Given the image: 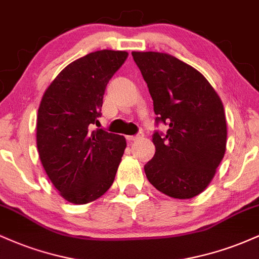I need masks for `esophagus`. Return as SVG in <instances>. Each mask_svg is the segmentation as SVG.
Segmentation results:
<instances>
[{
    "mask_svg": "<svg viewBox=\"0 0 259 259\" xmlns=\"http://www.w3.org/2000/svg\"><path fill=\"white\" fill-rule=\"evenodd\" d=\"M142 136H144V134H142V133H139V134H136V135H129V136H126V139L129 140V141H134V140L141 139Z\"/></svg>",
    "mask_w": 259,
    "mask_h": 259,
    "instance_id": "34e87169",
    "label": "esophagus"
}]
</instances>
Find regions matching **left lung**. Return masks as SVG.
<instances>
[{"mask_svg": "<svg viewBox=\"0 0 259 259\" xmlns=\"http://www.w3.org/2000/svg\"><path fill=\"white\" fill-rule=\"evenodd\" d=\"M153 100V158L145 164L148 181L164 195L186 200L201 194L221 164L227 120L218 94L202 74L159 52H133Z\"/></svg>", "mask_w": 259, "mask_h": 259, "instance_id": "1", "label": "left lung"}]
</instances>
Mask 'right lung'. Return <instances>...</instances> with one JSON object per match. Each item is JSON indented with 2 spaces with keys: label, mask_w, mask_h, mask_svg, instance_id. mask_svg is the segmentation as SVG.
<instances>
[{
  "label": "right lung",
  "mask_w": 259,
  "mask_h": 259,
  "mask_svg": "<svg viewBox=\"0 0 259 259\" xmlns=\"http://www.w3.org/2000/svg\"><path fill=\"white\" fill-rule=\"evenodd\" d=\"M127 52L102 50L76 59L45 91L37 112L38 156L62 197L85 204L101 197L114 181L126 141L92 130L99 124L106 86Z\"/></svg>",
  "instance_id": "obj_1"
}]
</instances>
